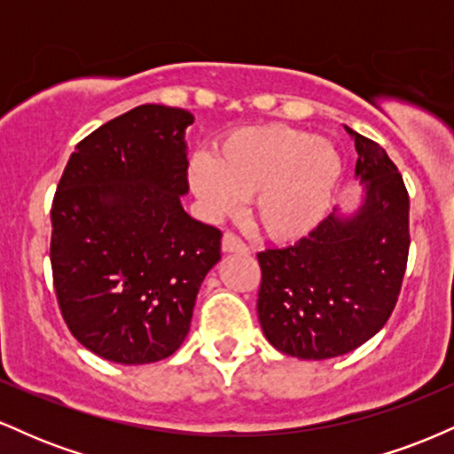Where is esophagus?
Listing matches in <instances>:
<instances>
[{"label": "esophagus", "instance_id": "1", "mask_svg": "<svg viewBox=\"0 0 454 454\" xmlns=\"http://www.w3.org/2000/svg\"><path fill=\"white\" fill-rule=\"evenodd\" d=\"M222 249L226 254H247L249 252L247 245H245L241 239H239L237 234H232V232H223Z\"/></svg>", "mask_w": 454, "mask_h": 454}]
</instances>
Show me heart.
I'll return each mask as SVG.
<instances>
[{
	"label": "heart",
	"mask_w": 454,
	"mask_h": 454,
	"mask_svg": "<svg viewBox=\"0 0 454 454\" xmlns=\"http://www.w3.org/2000/svg\"><path fill=\"white\" fill-rule=\"evenodd\" d=\"M341 170L328 138L269 123L226 134L213 155H192L187 181L209 215L234 213L252 196L260 231L273 241H296L325 217Z\"/></svg>",
	"instance_id": "b5f03b06"
}]
</instances>
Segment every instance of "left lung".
<instances>
[{
    "instance_id": "8db88e82",
    "label": "left lung",
    "mask_w": 454,
    "mask_h": 454,
    "mask_svg": "<svg viewBox=\"0 0 454 454\" xmlns=\"http://www.w3.org/2000/svg\"><path fill=\"white\" fill-rule=\"evenodd\" d=\"M364 196L352 215L331 213L299 243L258 254V317L288 356L325 361L356 350L397 305L410 252V198L387 151L346 128Z\"/></svg>"
}]
</instances>
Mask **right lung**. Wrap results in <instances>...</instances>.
<instances>
[{"label": "right lung", "mask_w": 454, "mask_h": 454, "mask_svg": "<svg viewBox=\"0 0 454 454\" xmlns=\"http://www.w3.org/2000/svg\"><path fill=\"white\" fill-rule=\"evenodd\" d=\"M184 108L143 104L82 138L57 185L53 284L67 328L121 364L158 363L190 331L222 232L190 217Z\"/></svg>", "instance_id": "right-lung-1"}]
</instances>
